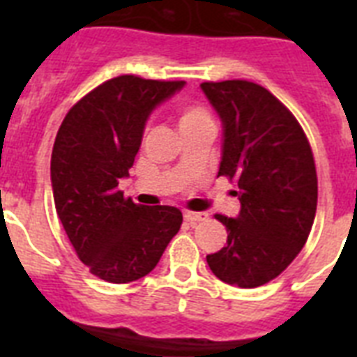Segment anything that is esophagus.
I'll use <instances>...</instances> for the list:
<instances>
[{"instance_id":"1","label":"esophagus","mask_w":357,"mask_h":357,"mask_svg":"<svg viewBox=\"0 0 357 357\" xmlns=\"http://www.w3.org/2000/svg\"><path fill=\"white\" fill-rule=\"evenodd\" d=\"M183 218L187 222L195 224V222H200V220H206L207 218V213H200V211H185L183 213Z\"/></svg>"}]
</instances>
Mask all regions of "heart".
Here are the masks:
<instances>
[{
  "label": "heart",
  "instance_id": "heart-1",
  "mask_svg": "<svg viewBox=\"0 0 357 357\" xmlns=\"http://www.w3.org/2000/svg\"><path fill=\"white\" fill-rule=\"evenodd\" d=\"M206 123H213L211 116L207 114V111L196 103H181L178 109V128L179 131L185 129L198 128V126H206Z\"/></svg>",
  "mask_w": 357,
  "mask_h": 357
}]
</instances>
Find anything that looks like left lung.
Instances as JSON below:
<instances>
[{
	"instance_id": "left-lung-1",
	"label": "left lung",
	"mask_w": 357,
	"mask_h": 357,
	"mask_svg": "<svg viewBox=\"0 0 357 357\" xmlns=\"http://www.w3.org/2000/svg\"><path fill=\"white\" fill-rule=\"evenodd\" d=\"M222 122L218 176L235 179L237 218L215 215L228 241L207 265L243 289L280 276L304 248L317 213V170L310 142L291 111L265 86L234 79L202 83Z\"/></svg>"
}]
</instances>
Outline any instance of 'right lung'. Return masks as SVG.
<instances>
[{
    "mask_svg": "<svg viewBox=\"0 0 357 357\" xmlns=\"http://www.w3.org/2000/svg\"><path fill=\"white\" fill-rule=\"evenodd\" d=\"M183 85L120 75L75 103L59 128L52 151L55 209L79 259L105 282H135L153 271L183 222L178 207L137 206L119 190L148 116Z\"/></svg>",
    "mask_w": 357,
    "mask_h": 357,
    "instance_id": "obj_1",
    "label": "right lung"
}]
</instances>
